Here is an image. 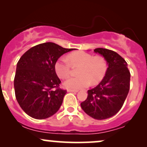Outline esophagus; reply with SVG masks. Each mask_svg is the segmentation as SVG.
Wrapping results in <instances>:
<instances>
[{
	"mask_svg": "<svg viewBox=\"0 0 147 147\" xmlns=\"http://www.w3.org/2000/svg\"><path fill=\"white\" fill-rule=\"evenodd\" d=\"M68 92H77L78 90H72V89H68Z\"/></svg>",
	"mask_w": 147,
	"mask_h": 147,
	"instance_id": "esophagus-1",
	"label": "esophagus"
}]
</instances>
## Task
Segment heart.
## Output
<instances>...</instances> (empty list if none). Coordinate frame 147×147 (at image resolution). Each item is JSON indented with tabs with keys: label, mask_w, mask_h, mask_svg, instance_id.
I'll return each mask as SVG.
<instances>
[{
	"label": "heart",
	"mask_w": 147,
	"mask_h": 147,
	"mask_svg": "<svg viewBox=\"0 0 147 147\" xmlns=\"http://www.w3.org/2000/svg\"><path fill=\"white\" fill-rule=\"evenodd\" d=\"M71 65H80L77 74L78 77H69L64 82L68 88H84L92 84H96L102 80L107 71L106 60L102 56H95L83 51L72 52L68 57H64L56 62L55 71L60 78H66L70 74Z\"/></svg>",
	"instance_id": "b5f03b06"
}]
</instances>
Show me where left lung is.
Returning a JSON list of instances; mask_svg holds the SVG:
<instances>
[{"mask_svg": "<svg viewBox=\"0 0 147 147\" xmlns=\"http://www.w3.org/2000/svg\"><path fill=\"white\" fill-rule=\"evenodd\" d=\"M94 52L105 58L109 67L102 82L88 90L81 106L91 117L102 120L115 115L122 107L130 89L131 74L126 61L117 52L101 48Z\"/></svg>", "mask_w": 147, "mask_h": 147, "instance_id": "8db88e82", "label": "left lung"}]
</instances>
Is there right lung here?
I'll use <instances>...</instances> for the list:
<instances>
[{
	"label": "right lung",
	"instance_id": "right-lung-1",
	"mask_svg": "<svg viewBox=\"0 0 147 147\" xmlns=\"http://www.w3.org/2000/svg\"><path fill=\"white\" fill-rule=\"evenodd\" d=\"M72 50L48 42L32 47L20 58L14 80L15 96L30 117L46 119L59 109L67 91L59 88L55 65L61 55Z\"/></svg>",
	"mask_w": 147,
	"mask_h": 147
}]
</instances>
